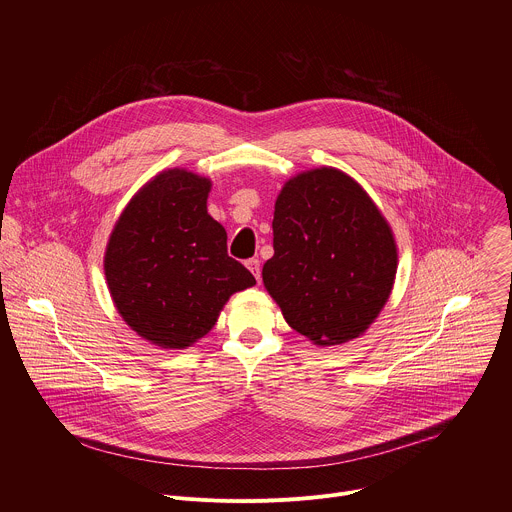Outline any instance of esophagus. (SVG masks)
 <instances>
[{"mask_svg":"<svg viewBox=\"0 0 512 512\" xmlns=\"http://www.w3.org/2000/svg\"><path fill=\"white\" fill-rule=\"evenodd\" d=\"M245 265L249 267V271H251V273L255 275V279L259 281V279H261V263H259V259H255V257H253V259H247Z\"/></svg>","mask_w":512,"mask_h":512,"instance_id":"esophagus-1","label":"esophagus"}]
</instances>
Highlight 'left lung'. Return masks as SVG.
Segmentation results:
<instances>
[{
	"mask_svg": "<svg viewBox=\"0 0 512 512\" xmlns=\"http://www.w3.org/2000/svg\"><path fill=\"white\" fill-rule=\"evenodd\" d=\"M273 251L263 283L285 322L320 346L367 330L397 273V247L383 214L334 168L304 172L283 186Z\"/></svg>",
	"mask_w": 512,
	"mask_h": 512,
	"instance_id": "left-lung-1",
	"label": "left lung"
}]
</instances>
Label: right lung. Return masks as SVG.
<instances>
[{"label":"right lung","instance_id":"obj_1","mask_svg":"<svg viewBox=\"0 0 512 512\" xmlns=\"http://www.w3.org/2000/svg\"><path fill=\"white\" fill-rule=\"evenodd\" d=\"M208 190L210 180L192 172H162L133 196L107 245L119 314L162 348L194 344L235 291L255 285L227 253V231L206 210Z\"/></svg>","mask_w":512,"mask_h":512}]
</instances>
